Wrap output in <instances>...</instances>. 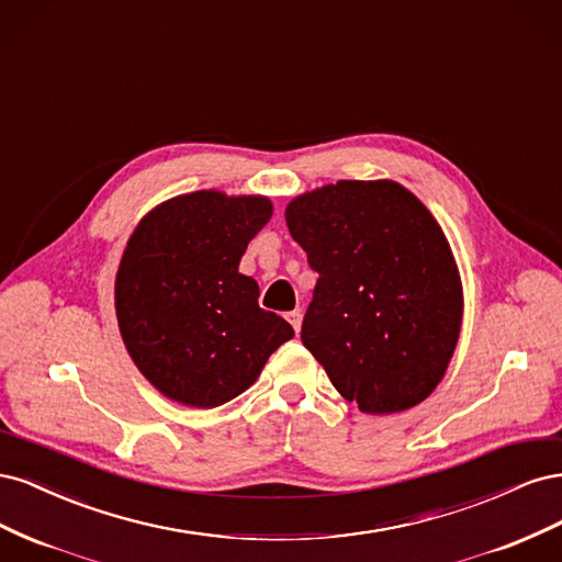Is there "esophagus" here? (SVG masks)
<instances>
[{"label":"esophagus","mask_w":562,"mask_h":562,"mask_svg":"<svg viewBox=\"0 0 562 562\" xmlns=\"http://www.w3.org/2000/svg\"><path fill=\"white\" fill-rule=\"evenodd\" d=\"M288 321H291V326L295 328V333H300V328H302V312L300 310L288 312Z\"/></svg>","instance_id":"obj_1"}]
</instances>
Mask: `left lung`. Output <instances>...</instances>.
<instances>
[{
	"label": "left lung",
	"instance_id": "1",
	"mask_svg": "<svg viewBox=\"0 0 562 562\" xmlns=\"http://www.w3.org/2000/svg\"><path fill=\"white\" fill-rule=\"evenodd\" d=\"M318 271L302 345L368 415L401 413L443 380L462 328V281L443 229L391 180H339L288 203Z\"/></svg>",
	"mask_w": 562,
	"mask_h": 562
}]
</instances>
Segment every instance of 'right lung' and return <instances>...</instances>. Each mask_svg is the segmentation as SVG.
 <instances>
[{
    "instance_id": "1",
    "label": "right lung",
    "mask_w": 562,
    "mask_h": 562,
    "mask_svg": "<svg viewBox=\"0 0 562 562\" xmlns=\"http://www.w3.org/2000/svg\"><path fill=\"white\" fill-rule=\"evenodd\" d=\"M269 217L265 196L201 190L164 201L131 234L114 283L116 321L133 363L164 396L223 405L295 335L260 310L258 283L239 274Z\"/></svg>"
}]
</instances>
